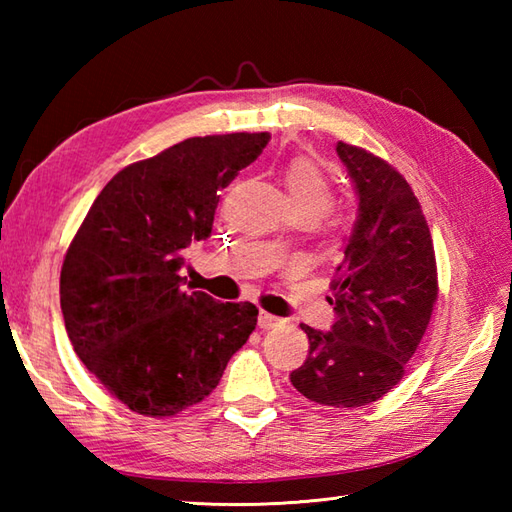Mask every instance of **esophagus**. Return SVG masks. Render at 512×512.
<instances>
[{
  "instance_id": "34e87169",
  "label": "esophagus",
  "mask_w": 512,
  "mask_h": 512,
  "mask_svg": "<svg viewBox=\"0 0 512 512\" xmlns=\"http://www.w3.org/2000/svg\"><path fill=\"white\" fill-rule=\"evenodd\" d=\"M257 325L262 330H270V328H275V325H279V319L275 317V314H270V312H259V317H257Z\"/></svg>"
}]
</instances>
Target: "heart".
Returning a JSON list of instances; mask_svg holds the SVG:
<instances>
[{"mask_svg":"<svg viewBox=\"0 0 512 512\" xmlns=\"http://www.w3.org/2000/svg\"><path fill=\"white\" fill-rule=\"evenodd\" d=\"M284 187L292 211H306L314 217L323 215L332 204V184L325 173L306 158H295L284 169Z\"/></svg>","mask_w":512,"mask_h":512,"instance_id":"b5f03b06","label":"heart"}]
</instances>
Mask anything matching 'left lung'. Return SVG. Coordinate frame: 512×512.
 Wrapping results in <instances>:
<instances>
[{"mask_svg":"<svg viewBox=\"0 0 512 512\" xmlns=\"http://www.w3.org/2000/svg\"><path fill=\"white\" fill-rule=\"evenodd\" d=\"M336 154L354 182L358 215L328 297L336 321L330 332L301 323L310 350L290 383L323 407H363L405 376L438 299V268L409 182L361 147L339 143Z\"/></svg>","mask_w":512,"mask_h":512,"instance_id":"obj_1","label":"left lung"}]
</instances>
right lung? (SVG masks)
<instances>
[{"instance_id": "add662e5", "label": "right lung", "mask_w": 512, "mask_h": 512, "mask_svg": "<svg viewBox=\"0 0 512 512\" xmlns=\"http://www.w3.org/2000/svg\"><path fill=\"white\" fill-rule=\"evenodd\" d=\"M270 134L195 136L105 184L65 253L61 312L83 365L140 416H176L220 383L257 325L253 303L184 288V250L211 235L220 191Z\"/></svg>"}]
</instances>
